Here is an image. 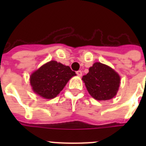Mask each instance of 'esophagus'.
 Wrapping results in <instances>:
<instances>
[{
	"label": "esophagus",
	"mask_w": 146,
	"mask_h": 146,
	"mask_svg": "<svg viewBox=\"0 0 146 146\" xmlns=\"http://www.w3.org/2000/svg\"><path fill=\"white\" fill-rule=\"evenodd\" d=\"M76 74L79 76V77H81V76H82V71H81V70H79V71H77V72H76Z\"/></svg>",
	"instance_id": "obj_1"
}]
</instances>
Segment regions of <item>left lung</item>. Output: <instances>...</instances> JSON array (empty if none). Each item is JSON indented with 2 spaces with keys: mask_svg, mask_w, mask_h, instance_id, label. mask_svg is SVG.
<instances>
[{
  "mask_svg": "<svg viewBox=\"0 0 146 146\" xmlns=\"http://www.w3.org/2000/svg\"><path fill=\"white\" fill-rule=\"evenodd\" d=\"M82 80L89 94L99 101L113 99L121 83L119 74L111 67L99 62L94 63L89 68L88 73Z\"/></svg>",
  "mask_w": 146,
  "mask_h": 146,
  "instance_id": "8db88e82",
  "label": "left lung"
}]
</instances>
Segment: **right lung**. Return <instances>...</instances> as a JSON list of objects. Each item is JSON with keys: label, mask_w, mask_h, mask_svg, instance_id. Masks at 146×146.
Instances as JSON below:
<instances>
[{"label": "right lung", "mask_w": 146, "mask_h": 146, "mask_svg": "<svg viewBox=\"0 0 146 146\" xmlns=\"http://www.w3.org/2000/svg\"><path fill=\"white\" fill-rule=\"evenodd\" d=\"M75 75L69 66L51 60L32 73L30 82L33 92L44 99H51L56 97Z\"/></svg>", "instance_id": "right-lung-1"}]
</instances>
